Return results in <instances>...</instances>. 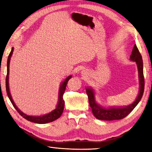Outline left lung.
I'll return each instance as SVG.
<instances>
[{
    "mask_svg": "<svg viewBox=\"0 0 152 152\" xmlns=\"http://www.w3.org/2000/svg\"><path fill=\"white\" fill-rule=\"evenodd\" d=\"M130 59L132 61H136L137 66H138V74H139V81H140V91L139 94L137 97L136 101L129 106L125 107L120 108H109L105 109L99 106L95 100V96L93 91L90 88H87L86 93L88 95V102L90 107L92 109L93 115L96 118L102 120H121L125 118L132 112L137 104L140 101L142 98L143 93L145 89V79L143 75V63L142 56L139 52L138 48L136 45H134L133 48L132 53L130 56Z\"/></svg>",
    "mask_w": 152,
    "mask_h": 152,
    "instance_id": "obj_1",
    "label": "left lung"
}]
</instances>
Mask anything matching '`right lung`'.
<instances>
[{"label": "right lung", "mask_w": 152, "mask_h": 152, "mask_svg": "<svg viewBox=\"0 0 152 152\" xmlns=\"http://www.w3.org/2000/svg\"><path fill=\"white\" fill-rule=\"evenodd\" d=\"M14 48H12V50L10 52L9 56H8L7 59V76H6V80H5V85H6V91H7V96L9 97L10 102H11L12 105L14 106V107L15 108L16 111H17L20 115L22 116L23 118H24L25 119H26L28 121L35 122V123L38 124H45L48 123V122H51L53 121H55V120H57L59 118L60 116L61 115L62 113H63L64 109V100L63 99V95L64 94V92H65L66 85H67V83L68 80L71 78L72 76H68L67 78L64 80V82H62V84L60 86L59 89V102H58V104L57 106V108L55 110H53V111L50 112V113H48L46 115H42V116H30L26 114L23 113L22 111H20L19 109H18L17 107H16L15 104H14L13 99L12 98L11 95H10V89H9V83H8V80H9V67H10V58H11V56L13 53Z\"/></svg>", "instance_id": "right-lung-1"}]
</instances>
